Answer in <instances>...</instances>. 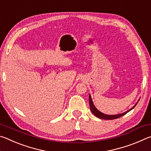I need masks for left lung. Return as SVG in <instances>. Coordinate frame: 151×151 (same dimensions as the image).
I'll return each instance as SVG.
<instances>
[{
	"label": "left lung",
	"instance_id": "obj_1",
	"mask_svg": "<svg viewBox=\"0 0 151 151\" xmlns=\"http://www.w3.org/2000/svg\"><path fill=\"white\" fill-rule=\"evenodd\" d=\"M89 104H90V108H91V112H93V114H94V116H96V117H98L99 119H106V120H112V119H118L119 117H121L122 116L124 115L125 114H127V112H129V111H131L132 109H133L135 106L137 105L138 102L139 101H137V103L134 104V105L132 107L131 109L128 110L127 111L123 112V113H121V114H112V115H111V114H104L103 112H101V111H99L98 109L96 108V106L94 105V103L93 102V100H92V98H91V94H89Z\"/></svg>",
	"mask_w": 151,
	"mask_h": 151
}]
</instances>
